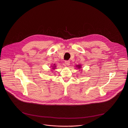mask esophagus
I'll use <instances>...</instances> for the list:
<instances>
[{
  "instance_id": "34e87169",
  "label": "esophagus",
  "mask_w": 128,
  "mask_h": 128,
  "mask_svg": "<svg viewBox=\"0 0 128 128\" xmlns=\"http://www.w3.org/2000/svg\"><path fill=\"white\" fill-rule=\"evenodd\" d=\"M64 62H65L66 65L67 66H69L70 65V61H69V60H66V61H65Z\"/></svg>"
}]
</instances>
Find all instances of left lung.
Listing matches in <instances>:
<instances>
[{
    "label": "left lung",
    "instance_id": "1",
    "mask_svg": "<svg viewBox=\"0 0 128 128\" xmlns=\"http://www.w3.org/2000/svg\"><path fill=\"white\" fill-rule=\"evenodd\" d=\"M76 66H77V68L78 69H81V66L80 64V65H77Z\"/></svg>",
    "mask_w": 128,
    "mask_h": 128
}]
</instances>
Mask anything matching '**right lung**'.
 I'll list each match as a JSON object with an SVG mask.
<instances>
[{
	"instance_id": "right-lung-1",
	"label": "right lung",
	"mask_w": 128,
	"mask_h": 128,
	"mask_svg": "<svg viewBox=\"0 0 128 128\" xmlns=\"http://www.w3.org/2000/svg\"><path fill=\"white\" fill-rule=\"evenodd\" d=\"M56 66H52L53 68H52V69H55V67H56Z\"/></svg>"
}]
</instances>
